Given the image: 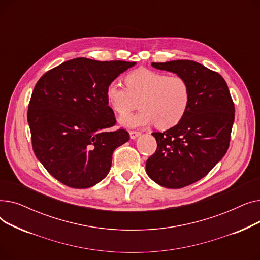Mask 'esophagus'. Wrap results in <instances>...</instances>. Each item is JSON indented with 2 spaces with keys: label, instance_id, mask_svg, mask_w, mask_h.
<instances>
[{
  "label": "esophagus",
  "instance_id": "esophagus-1",
  "mask_svg": "<svg viewBox=\"0 0 260 260\" xmlns=\"http://www.w3.org/2000/svg\"><path fill=\"white\" fill-rule=\"evenodd\" d=\"M141 135V133L140 132H136V131H131L129 132V136H131V139H136V138H138L139 136Z\"/></svg>",
  "mask_w": 260,
  "mask_h": 260
}]
</instances>
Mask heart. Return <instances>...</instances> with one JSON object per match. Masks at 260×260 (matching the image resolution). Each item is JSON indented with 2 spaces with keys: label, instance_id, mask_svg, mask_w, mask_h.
I'll return each mask as SVG.
<instances>
[{
  "label": "heart",
  "instance_id": "obj_1",
  "mask_svg": "<svg viewBox=\"0 0 260 260\" xmlns=\"http://www.w3.org/2000/svg\"><path fill=\"white\" fill-rule=\"evenodd\" d=\"M124 81L125 86L116 81L107 84L105 99L108 106L123 116L137 107L140 100L142 109L122 117V125L140 127L157 123L160 128H171L184 118L190 103V87L184 77L139 68L127 74Z\"/></svg>",
  "mask_w": 260,
  "mask_h": 260
}]
</instances>
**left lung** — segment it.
<instances>
[{
	"label": "left lung",
	"mask_w": 260,
	"mask_h": 260,
	"mask_svg": "<svg viewBox=\"0 0 260 260\" xmlns=\"http://www.w3.org/2000/svg\"><path fill=\"white\" fill-rule=\"evenodd\" d=\"M152 66L184 77L190 87L184 118L166 132L152 134L157 149L145 166L159 185L181 188L203 178L225 155L235 107L224 79L206 66L190 60Z\"/></svg>",
	"instance_id": "1"
}]
</instances>
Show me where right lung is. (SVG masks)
I'll return each instance as SVG.
<instances>
[{"label": "right lung", "mask_w": 260, "mask_h": 260, "mask_svg": "<svg viewBox=\"0 0 260 260\" xmlns=\"http://www.w3.org/2000/svg\"><path fill=\"white\" fill-rule=\"evenodd\" d=\"M136 62L77 58L44 74L28 105L35 155L61 183L87 188L107 176L115 149L129 139L125 129L112 132L115 114L105 88Z\"/></svg>", "instance_id": "right-lung-1"}]
</instances>
